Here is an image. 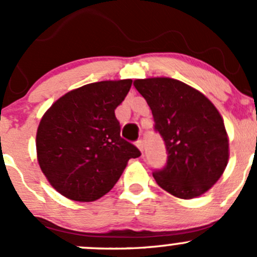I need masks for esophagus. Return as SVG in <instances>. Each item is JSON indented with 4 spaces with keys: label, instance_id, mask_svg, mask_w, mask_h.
Wrapping results in <instances>:
<instances>
[{
    "label": "esophagus",
    "instance_id": "1",
    "mask_svg": "<svg viewBox=\"0 0 257 257\" xmlns=\"http://www.w3.org/2000/svg\"><path fill=\"white\" fill-rule=\"evenodd\" d=\"M137 147L139 148V150H141L142 153L144 152V144H143V141H142V139H138V141H137Z\"/></svg>",
    "mask_w": 257,
    "mask_h": 257
}]
</instances>
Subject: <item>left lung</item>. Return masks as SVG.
Wrapping results in <instances>:
<instances>
[{"instance_id":"8db88e82","label":"left lung","mask_w":257,"mask_h":257,"mask_svg":"<svg viewBox=\"0 0 257 257\" xmlns=\"http://www.w3.org/2000/svg\"><path fill=\"white\" fill-rule=\"evenodd\" d=\"M167 148V164L154 170L158 185L180 199L208 191L224 173L229 139L224 120L199 90L173 78L134 80Z\"/></svg>"}]
</instances>
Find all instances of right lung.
<instances>
[{
  "label": "right lung",
  "mask_w": 257,
  "mask_h": 257,
  "mask_svg": "<svg viewBox=\"0 0 257 257\" xmlns=\"http://www.w3.org/2000/svg\"><path fill=\"white\" fill-rule=\"evenodd\" d=\"M132 79L103 80L68 92L52 104L38 125L36 147L51 185L74 201H94L115 185L141 150L120 137L115 108Z\"/></svg>",
  "instance_id": "add662e5"
}]
</instances>
